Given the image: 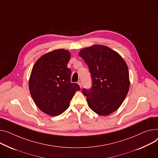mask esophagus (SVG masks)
Here are the masks:
<instances>
[{
	"label": "esophagus",
	"mask_w": 158,
	"mask_h": 158,
	"mask_svg": "<svg viewBox=\"0 0 158 158\" xmlns=\"http://www.w3.org/2000/svg\"><path fill=\"white\" fill-rule=\"evenodd\" d=\"M77 83H78V85H79L80 88H82V82H81V81H78V82H77Z\"/></svg>",
	"instance_id": "34e87169"
}]
</instances>
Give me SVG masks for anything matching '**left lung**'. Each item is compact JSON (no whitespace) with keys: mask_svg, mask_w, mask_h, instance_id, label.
Instances as JSON below:
<instances>
[{"mask_svg":"<svg viewBox=\"0 0 158 158\" xmlns=\"http://www.w3.org/2000/svg\"><path fill=\"white\" fill-rule=\"evenodd\" d=\"M79 55L91 73L92 87L82 89L89 107L100 115L113 113L121 106L130 88L125 61L117 52L98 44L81 49Z\"/></svg>","mask_w":158,"mask_h":158,"instance_id":"1","label":"left lung"}]
</instances>
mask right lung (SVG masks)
Returning a JSON list of instances; mask_svg holds the SVG:
<instances>
[{
  "mask_svg": "<svg viewBox=\"0 0 158 158\" xmlns=\"http://www.w3.org/2000/svg\"><path fill=\"white\" fill-rule=\"evenodd\" d=\"M70 52L55 49L40 56L35 62L29 79L30 94L37 107L51 116H56L69 107L77 83L70 82L71 70L67 67Z\"/></svg>",
  "mask_w": 158,
  "mask_h": 158,
  "instance_id": "right-lung-1",
  "label": "right lung"
}]
</instances>
